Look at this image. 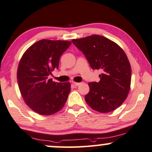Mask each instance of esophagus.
<instances>
[{"label": "esophagus", "instance_id": "34e87169", "mask_svg": "<svg viewBox=\"0 0 152 152\" xmlns=\"http://www.w3.org/2000/svg\"><path fill=\"white\" fill-rule=\"evenodd\" d=\"M72 83H73L75 86H80L81 84V83H77V82H75V81H72Z\"/></svg>", "mask_w": 152, "mask_h": 152}]
</instances>
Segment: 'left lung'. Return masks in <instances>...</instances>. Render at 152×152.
Here are the masks:
<instances>
[{
    "label": "left lung",
    "instance_id": "8db88e82",
    "mask_svg": "<svg viewBox=\"0 0 152 152\" xmlns=\"http://www.w3.org/2000/svg\"><path fill=\"white\" fill-rule=\"evenodd\" d=\"M83 52L93 70H102L99 82H90L85 96L87 104L99 113L116 110L130 90L132 69L124 50L114 42L99 35L72 39Z\"/></svg>",
    "mask_w": 152,
    "mask_h": 152
}]
</instances>
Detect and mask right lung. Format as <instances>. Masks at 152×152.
Segmentation results:
<instances>
[{
    "label": "right lung",
    "mask_w": 152,
    "mask_h": 152,
    "mask_svg": "<svg viewBox=\"0 0 152 152\" xmlns=\"http://www.w3.org/2000/svg\"><path fill=\"white\" fill-rule=\"evenodd\" d=\"M71 41L43 39L28 47L19 61L17 80L24 101L33 111L51 115L64 107L71 83H57L49 78L58 69L60 58Z\"/></svg>",
    "instance_id": "1"
}]
</instances>
